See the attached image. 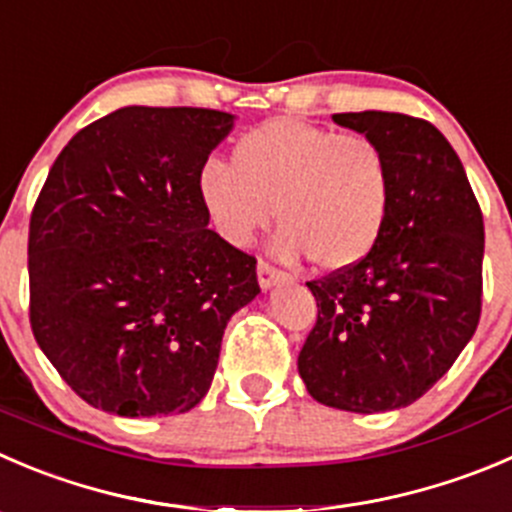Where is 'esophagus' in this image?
I'll return each instance as SVG.
<instances>
[{"mask_svg": "<svg viewBox=\"0 0 512 512\" xmlns=\"http://www.w3.org/2000/svg\"><path fill=\"white\" fill-rule=\"evenodd\" d=\"M257 280H260L262 290H270V287H275L277 282L290 280V275H287V272H282V270H277V267H272L270 262L260 260V262H257Z\"/></svg>", "mask_w": 512, "mask_h": 512, "instance_id": "1", "label": "esophagus"}]
</instances>
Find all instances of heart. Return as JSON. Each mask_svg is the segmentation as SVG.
I'll return each mask as SVG.
<instances>
[{"mask_svg": "<svg viewBox=\"0 0 512 512\" xmlns=\"http://www.w3.org/2000/svg\"><path fill=\"white\" fill-rule=\"evenodd\" d=\"M197 195L230 245H250L275 207L282 225L277 255H310L317 267L337 272L365 260L380 242L393 177L370 137L280 117L232 145V167L207 160Z\"/></svg>", "mask_w": 512, "mask_h": 512, "instance_id": "b5f03b06", "label": "heart"}]
</instances>
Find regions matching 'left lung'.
<instances>
[{
    "mask_svg": "<svg viewBox=\"0 0 512 512\" xmlns=\"http://www.w3.org/2000/svg\"><path fill=\"white\" fill-rule=\"evenodd\" d=\"M332 119L382 147L393 197L365 260L307 282L317 322L297 370L327 408L388 413L423 398L478 327L483 212L463 162L430 122L377 109Z\"/></svg>",
    "mask_w": 512,
    "mask_h": 512,
    "instance_id": "1",
    "label": "left lung"
}]
</instances>
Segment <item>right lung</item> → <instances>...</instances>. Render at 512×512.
<instances>
[{"instance_id":"add662e5","label":"right lung","mask_w":512,"mask_h":512,"mask_svg":"<svg viewBox=\"0 0 512 512\" xmlns=\"http://www.w3.org/2000/svg\"><path fill=\"white\" fill-rule=\"evenodd\" d=\"M235 127L200 107H122L69 140L29 220V322L69 388L122 418L207 395L257 260L210 230L197 175Z\"/></svg>"}]
</instances>
